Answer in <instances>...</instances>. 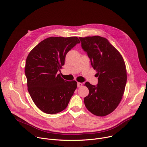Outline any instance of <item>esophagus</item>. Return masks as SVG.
<instances>
[{
	"instance_id": "obj_1",
	"label": "esophagus",
	"mask_w": 147,
	"mask_h": 147,
	"mask_svg": "<svg viewBox=\"0 0 147 147\" xmlns=\"http://www.w3.org/2000/svg\"><path fill=\"white\" fill-rule=\"evenodd\" d=\"M77 87H81L82 86V83H81V82H77Z\"/></svg>"
}]
</instances>
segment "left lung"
Listing matches in <instances>:
<instances>
[{
    "label": "left lung",
    "mask_w": 147,
    "mask_h": 147,
    "mask_svg": "<svg viewBox=\"0 0 147 147\" xmlns=\"http://www.w3.org/2000/svg\"><path fill=\"white\" fill-rule=\"evenodd\" d=\"M79 38L98 77L96 86L85 84L89 90L88 95L84 99L85 105L96 116H107L117 107L124 92L127 82L124 61L107 39L100 36Z\"/></svg>",
    "instance_id": "8db88e82"
}]
</instances>
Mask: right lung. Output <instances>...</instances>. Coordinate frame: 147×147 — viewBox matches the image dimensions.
Instances as JSON below:
<instances>
[{"mask_svg": "<svg viewBox=\"0 0 147 147\" xmlns=\"http://www.w3.org/2000/svg\"><path fill=\"white\" fill-rule=\"evenodd\" d=\"M79 43L76 36H51L39 42L27 57L28 91L35 105L45 113L65 110L77 88L76 81H66L57 73L65 65L67 52Z\"/></svg>", "mask_w": 147, "mask_h": 147, "instance_id": "add662e5", "label": "right lung"}]
</instances>
